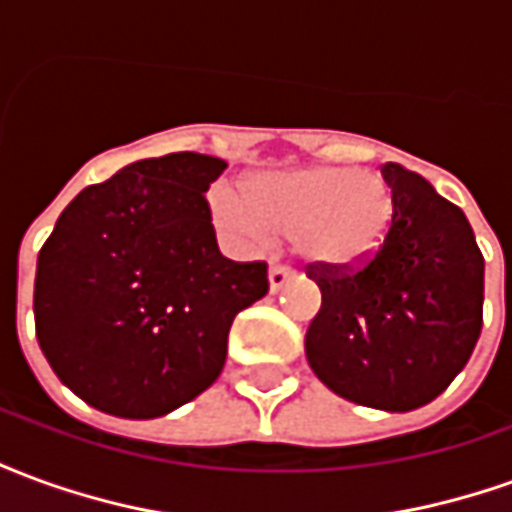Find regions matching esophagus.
I'll return each mask as SVG.
<instances>
[{"mask_svg":"<svg viewBox=\"0 0 512 512\" xmlns=\"http://www.w3.org/2000/svg\"><path fill=\"white\" fill-rule=\"evenodd\" d=\"M293 277H296V271H293V268L271 266L268 268V290H271V293H277V290L285 288Z\"/></svg>","mask_w":512,"mask_h":512,"instance_id":"34e87169","label":"esophagus"}]
</instances>
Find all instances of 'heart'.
I'll return each mask as SVG.
<instances>
[{
	"label": "heart",
	"instance_id": "1",
	"mask_svg": "<svg viewBox=\"0 0 512 512\" xmlns=\"http://www.w3.org/2000/svg\"><path fill=\"white\" fill-rule=\"evenodd\" d=\"M395 197L373 169L315 164L288 172H257L241 191L216 186V227L244 246L290 235L307 266L356 268L378 255L395 224Z\"/></svg>",
	"mask_w": 512,
	"mask_h": 512
}]
</instances>
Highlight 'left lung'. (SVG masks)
I'll return each mask as SVG.
<instances>
[{
    "instance_id": "obj_1",
    "label": "left lung",
    "mask_w": 512,
    "mask_h": 512,
    "mask_svg": "<svg viewBox=\"0 0 512 512\" xmlns=\"http://www.w3.org/2000/svg\"><path fill=\"white\" fill-rule=\"evenodd\" d=\"M395 224L356 271L310 268L321 288L304 351L334 395L378 411H414L469 362L483 329L485 260L466 213L428 180L386 161Z\"/></svg>"
}]
</instances>
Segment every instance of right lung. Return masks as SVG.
<instances>
[{
  "label": "right lung",
  "instance_id": "1",
  "mask_svg": "<svg viewBox=\"0 0 512 512\" xmlns=\"http://www.w3.org/2000/svg\"><path fill=\"white\" fill-rule=\"evenodd\" d=\"M224 169L189 150L139 158L60 213L38 255L35 332L87 406L164 417L222 373L235 315L268 293L266 263L216 246L205 191Z\"/></svg>",
  "mask_w": 512,
  "mask_h": 512
}]
</instances>
